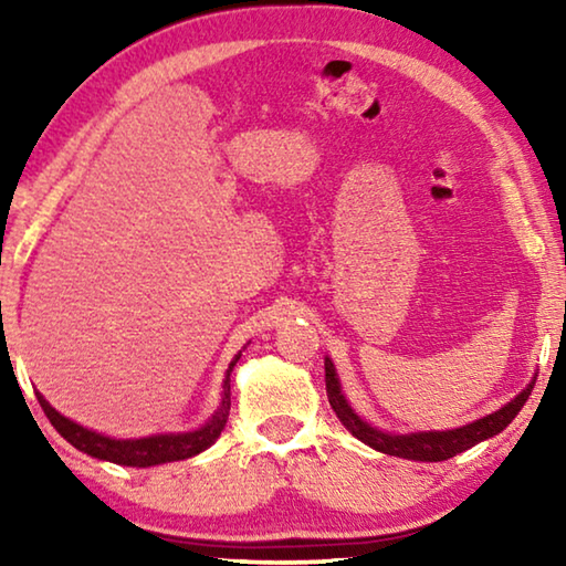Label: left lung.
<instances>
[{"instance_id": "1", "label": "left lung", "mask_w": 566, "mask_h": 566, "mask_svg": "<svg viewBox=\"0 0 566 566\" xmlns=\"http://www.w3.org/2000/svg\"><path fill=\"white\" fill-rule=\"evenodd\" d=\"M324 381H327V397L334 409V415L339 417L344 427L349 429L352 437H357L359 442L369 444L381 454L401 457V459H415V462H444L449 457L462 454L464 449L474 447L484 439L500 434L506 424H512V419L520 415L524 401L530 399L534 389V379L526 385L520 395L512 401H506L502 409H496L494 415H486L482 419L464 424L459 429H447V432H415V434H389L381 429L371 427L364 421L357 411L349 407L347 397L342 395V385L334 369L332 359H324Z\"/></svg>"}]
</instances>
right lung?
Instances as JSON below:
<instances>
[{
	"label": "right lung",
	"mask_w": 566,
	"mask_h": 566,
	"mask_svg": "<svg viewBox=\"0 0 566 566\" xmlns=\"http://www.w3.org/2000/svg\"><path fill=\"white\" fill-rule=\"evenodd\" d=\"M239 357H242V352L237 354L227 369L222 405H219L212 419H209L202 429H195V432L155 434V437H142V439H112V437L92 432V429L76 424L72 419H66L40 395V391H36V399H40L44 415L52 421L56 432H60L72 447L80 449V452L90 454L94 459H104V462H114L124 467H155V464L179 462V459H189L199 452H205V449L212 447L217 442V437L222 434L229 417V407H232L229 375H232Z\"/></svg>",
	"instance_id": "1"
}]
</instances>
